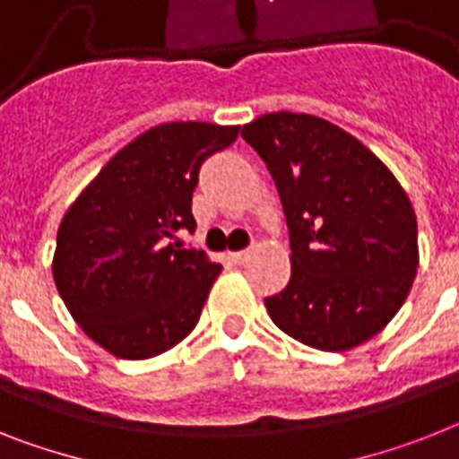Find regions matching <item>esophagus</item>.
<instances>
[{"label":"esophagus","instance_id":"1","mask_svg":"<svg viewBox=\"0 0 459 459\" xmlns=\"http://www.w3.org/2000/svg\"><path fill=\"white\" fill-rule=\"evenodd\" d=\"M249 256H252V252L249 249H242V252H230V259L236 261V264H247Z\"/></svg>","mask_w":459,"mask_h":459}]
</instances>
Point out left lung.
Instances as JSON below:
<instances>
[{"label": "left lung", "instance_id": "1", "mask_svg": "<svg viewBox=\"0 0 459 459\" xmlns=\"http://www.w3.org/2000/svg\"><path fill=\"white\" fill-rule=\"evenodd\" d=\"M242 137L287 217L291 277L268 315L303 345L345 352L390 325L418 271V221L390 168L325 118L273 111Z\"/></svg>", "mask_w": 459, "mask_h": 459}]
</instances>
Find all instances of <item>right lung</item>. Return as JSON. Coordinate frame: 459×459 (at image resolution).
<instances>
[{
    "instance_id": "right-lung-1",
    "label": "right lung",
    "mask_w": 459,
    "mask_h": 459,
    "mask_svg": "<svg viewBox=\"0 0 459 459\" xmlns=\"http://www.w3.org/2000/svg\"><path fill=\"white\" fill-rule=\"evenodd\" d=\"M240 126L160 123L126 144L65 212L53 280L91 341L121 359H149L195 329L221 264L170 242L195 229L200 165Z\"/></svg>"
}]
</instances>
